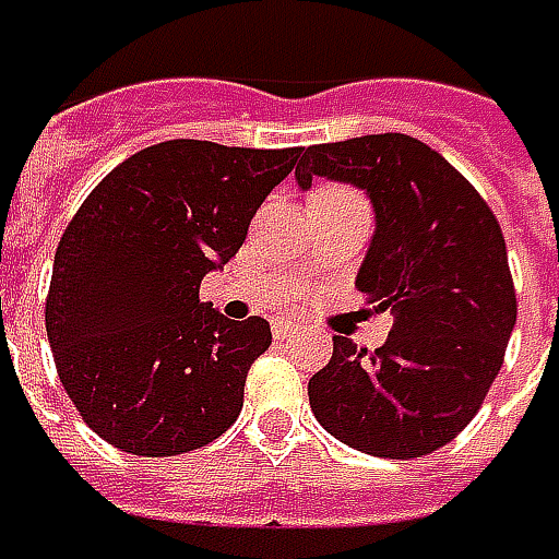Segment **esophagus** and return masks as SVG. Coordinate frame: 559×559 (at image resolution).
I'll return each instance as SVG.
<instances>
[{"label":"esophagus","instance_id":"34e87169","mask_svg":"<svg viewBox=\"0 0 559 559\" xmlns=\"http://www.w3.org/2000/svg\"><path fill=\"white\" fill-rule=\"evenodd\" d=\"M272 333L284 340V336H294V333H302V324L299 321H290V318H275L272 321Z\"/></svg>","mask_w":559,"mask_h":559}]
</instances>
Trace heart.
Here are the masks:
<instances>
[{
  "mask_svg": "<svg viewBox=\"0 0 559 559\" xmlns=\"http://www.w3.org/2000/svg\"><path fill=\"white\" fill-rule=\"evenodd\" d=\"M328 189H336V186H328Z\"/></svg>",
  "mask_w": 559,
  "mask_h": 559,
  "instance_id": "heart-1",
  "label": "heart"
}]
</instances>
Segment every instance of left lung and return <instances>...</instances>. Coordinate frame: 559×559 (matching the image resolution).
<instances>
[{
	"label": "left lung",
	"mask_w": 559,
	"mask_h": 559,
	"mask_svg": "<svg viewBox=\"0 0 559 559\" xmlns=\"http://www.w3.org/2000/svg\"><path fill=\"white\" fill-rule=\"evenodd\" d=\"M311 177L370 195L376 235L355 284L376 311L394 314L376 352L333 336V358L309 379L311 413L360 453H435L477 416L518 321L502 226L480 192L416 136L309 146L296 180L309 189Z\"/></svg>",
	"instance_id": "left-lung-1"
}]
</instances>
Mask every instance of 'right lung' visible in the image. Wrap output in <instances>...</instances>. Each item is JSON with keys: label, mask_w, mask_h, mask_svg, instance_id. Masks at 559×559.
Segmentation results:
<instances>
[{"label": "right lung", "mask_w": 559, "mask_h": 559, "mask_svg": "<svg viewBox=\"0 0 559 559\" xmlns=\"http://www.w3.org/2000/svg\"><path fill=\"white\" fill-rule=\"evenodd\" d=\"M299 152L155 143L109 170L75 211L57 245L45 330L63 389L106 443L180 455L238 419L272 330L201 302V278L238 253Z\"/></svg>", "instance_id": "right-lung-1"}]
</instances>
